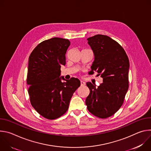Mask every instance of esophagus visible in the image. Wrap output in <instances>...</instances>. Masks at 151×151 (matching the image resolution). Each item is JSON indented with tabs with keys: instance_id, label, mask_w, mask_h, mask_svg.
<instances>
[{
	"instance_id": "34e87169",
	"label": "esophagus",
	"mask_w": 151,
	"mask_h": 151,
	"mask_svg": "<svg viewBox=\"0 0 151 151\" xmlns=\"http://www.w3.org/2000/svg\"><path fill=\"white\" fill-rule=\"evenodd\" d=\"M85 85V83L83 81H81V86H82V87H83V86Z\"/></svg>"
}]
</instances>
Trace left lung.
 <instances>
[{
  "instance_id": "8db88e82",
  "label": "left lung",
  "mask_w": 151,
  "mask_h": 151,
  "mask_svg": "<svg viewBox=\"0 0 151 151\" xmlns=\"http://www.w3.org/2000/svg\"><path fill=\"white\" fill-rule=\"evenodd\" d=\"M87 40L94 55L91 73L97 72L103 83L96 87L87 82L90 93L85 104L93 115L107 118L115 114L124 103L128 89L129 60L123 48L109 36L97 35Z\"/></svg>"
}]
</instances>
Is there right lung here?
Masks as SVG:
<instances>
[{
	"mask_svg": "<svg viewBox=\"0 0 151 151\" xmlns=\"http://www.w3.org/2000/svg\"><path fill=\"white\" fill-rule=\"evenodd\" d=\"M70 45L69 39L53 37L38 44L29 58L27 83L30 103L48 119H57L66 112L73 94L81 85L78 78L66 80L60 77Z\"/></svg>",
	"mask_w": 151,
	"mask_h": 151,
	"instance_id": "right-lung-1",
	"label": "right lung"
}]
</instances>
